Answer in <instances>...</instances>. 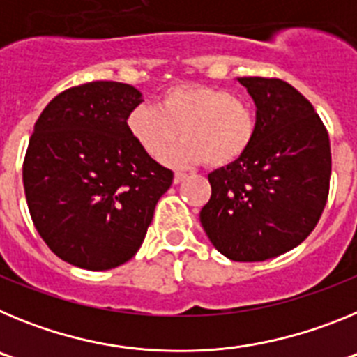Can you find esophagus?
<instances>
[{
  "instance_id": "1",
  "label": "esophagus",
  "mask_w": 357,
  "mask_h": 357,
  "mask_svg": "<svg viewBox=\"0 0 357 357\" xmlns=\"http://www.w3.org/2000/svg\"><path fill=\"white\" fill-rule=\"evenodd\" d=\"M185 173H181V172H176L175 173V176H173V182H175V184H181V182H184L185 181Z\"/></svg>"
}]
</instances>
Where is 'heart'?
I'll use <instances>...</instances> for the list:
<instances>
[{
	"label": "heart",
	"instance_id": "heart-1",
	"mask_svg": "<svg viewBox=\"0 0 357 357\" xmlns=\"http://www.w3.org/2000/svg\"><path fill=\"white\" fill-rule=\"evenodd\" d=\"M132 139L151 159H162L176 141L185 139L172 155L175 164L222 168L241 159L257 130L252 103L222 87L176 84L157 98V107L139 105L127 118Z\"/></svg>",
	"mask_w": 357,
	"mask_h": 357
}]
</instances>
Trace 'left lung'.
Wrapping results in <instances>:
<instances>
[{
	"mask_svg": "<svg viewBox=\"0 0 357 357\" xmlns=\"http://www.w3.org/2000/svg\"><path fill=\"white\" fill-rule=\"evenodd\" d=\"M257 107L247 153L209 175L200 222L218 252L266 261L307 238L329 197L331 143L314 107L280 78L243 77Z\"/></svg>",
	"mask_w": 357,
	"mask_h": 357,
	"instance_id": "1",
	"label": "left lung"
}]
</instances>
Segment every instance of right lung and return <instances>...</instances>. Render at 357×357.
I'll list each match as a JSON object with an SVG mask.
<instances>
[{
	"label": "right lung",
	"mask_w": 357,
	"mask_h": 357,
	"mask_svg": "<svg viewBox=\"0 0 357 357\" xmlns=\"http://www.w3.org/2000/svg\"><path fill=\"white\" fill-rule=\"evenodd\" d=\"M141 102L128 84L89 82L56 94L36 121L24 195L39 236L66 263L110 270L132 259L172 185V169L127 128Z\"/></svg>",
	"instance_id": "right-lung-1"
}]
</instances>
